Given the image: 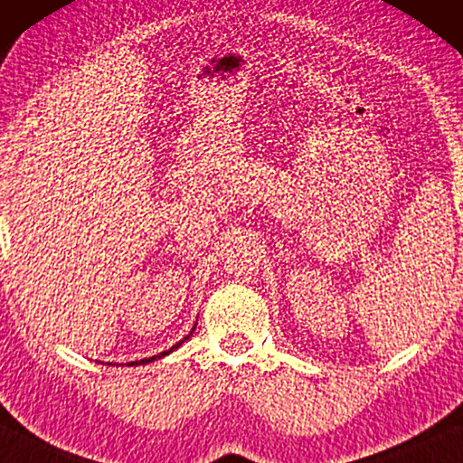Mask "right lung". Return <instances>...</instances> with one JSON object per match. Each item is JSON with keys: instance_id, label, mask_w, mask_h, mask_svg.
I'll list each match as a JSON object with an SVG mask.
<instances>
[{"instance_id": "right-lung-1", "label": "right lung", "mask_w": 463, "mask_h": 463, "mask_svg": "<svg viewBox=\"0 0 463 463\" xmlns=\"http://www.w3.org/2000/svg\"><path fill=\"white\" fill-rule=\"evenodd\" d=\"M189 339V335L187 336H184V339L183 341H178L176 345H175V347H170L168 351H162V354L160 355H154V357H145V360H141V362H130L128 365H141V364H149V362H154V360H157V357H164V355H168L170 354V351H175L176 347H178V345H183L184 341H187Z\"/></svg>"}]
</instances>
